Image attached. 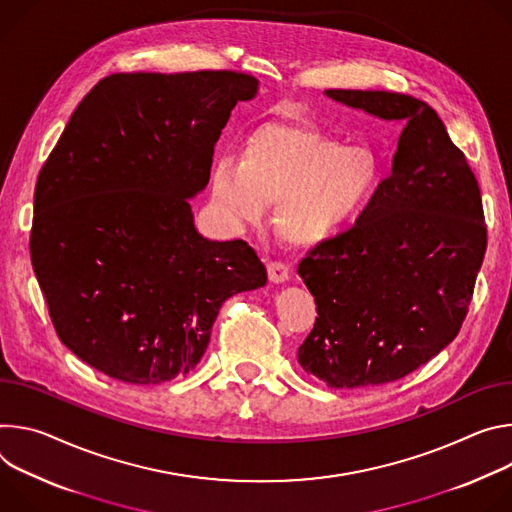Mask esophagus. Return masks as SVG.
Instances as JSON below:
<instances>
[{
    "label": "esophagus",
    "instance_id": "esophagus-1",
    "mask_svg": "<svg viewBox=\"0 0 512 512\" xmlns=\"http://www.w3.org/2000/svg\"><path fill=\"white\" fill-rule=\"evenodd\" d=\"M266 268H268V278H270V282H287L289 280V276H291V270H289V266L285 264V262H268L266 264Z\"/></svg>",
    "mask_w": 512,
    "mask_h": 512
}]
</instances>
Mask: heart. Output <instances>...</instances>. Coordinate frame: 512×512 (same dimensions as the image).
Masks as SVG:
<instances>
[{
  "instance_id": "1",
  "label": "heart",
  "mask_w": 512,
  "mask_h": 512,
  "mask_svg": "<svg viewBox=\"0 0 512 512\" xmlns=\"http://www.w3.org/2000/svg\"><path fill=\"white\" fill-rule=\"evenodd\" d=\"M380 164L368 148H348L315 128L268 126L242 162L221 158L211 199L234 225H256L278 203L276 227L295 246H319L352 225L376 195Z\"/></svg>"
}]
</instances>
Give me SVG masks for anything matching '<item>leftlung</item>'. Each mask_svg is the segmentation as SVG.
<instances>
[{
	"mask_svg": "<svg viewBox=\"0 0 512 512\" xmlns=\"http://www.w3.org/2000/svg\"><path fill=\"white\" fill-rule=\"evenodd\" d=\"M327 97L405 124L384 179L352 230L299 262L317 319L299 364L331 388L399 380L458 335L486 252L478 181L433 107L392 91Z\"/></svg>",
	"mask_w": 512,
	"mask_h": 512,
	"instance_id": "1",
	"label": "left lung"
}]
</instances>
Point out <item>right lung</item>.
Returning <instances> with one entry per match:
<instances>
[{
    "mask_svg": "<svg viewBox=\"0 0 512 512\" xmlns=\"http://www.w3.org/2000/svg\"><path fill=\"white\" fill-rule=\"evenodd\" d=\"M258 79L118 73L77 105L34 191L30 256L52 325L85 364L128 384L193 370L230 297L266 285L244 240L211 242L189 199Z\"/></svg>",
    "mask_w": 512,
    "mask_h": 512,
    "instance_id": "right-lung-1",
    "label": "right lung"
}]
</instances>
